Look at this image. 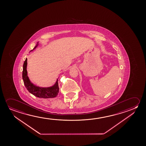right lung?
I'll use <instances>...</instances> for the list:
<instances>
[{
	"instance_id": "1",
	"label": "right lung",
	"mask_w": 146,
	"mask_h": 146,
	"mask_svg": "<svg viewBox=\"0 0 146 146\" xmlns=\"http://www.w3.org/2000/svg\"><path fill=\"white\" fill-rule=\"evenodd\" d=\"M38 45V42L33 50H31L30 52L35 49ZM27 58H26L23 64L22 77L24 85L26 88H27V90H28V92L32 94H33L34 96L39 98L48 99V98H54V97H56L59 92L58 79H57L55 84L50 87L41 88V87L34 85V84L30 81L29 77L27 75Z\"/></svg>"
}]
</instances>
